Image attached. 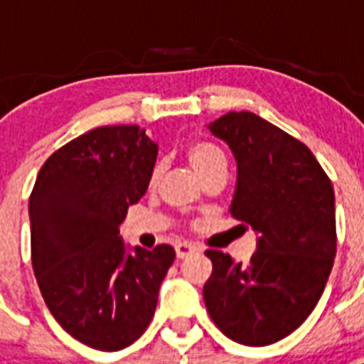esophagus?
I'll return each mask as SVG.
<instances>
[{
  "label": "esophagus",
  "mask_w": 364,
  "mask_h": 364,
  "mask_svg": "<svg viewBox=\"0 0 364 364\" xmlns=\"http://www.w3.org/2000/svg\"><path fill=\"white\" fill-rule=\"evenodd\" d=\"M196 251H198V247H196L194 243L183 242V243H177L176 245L177 259H187V257H191V255L196 253Z\"/></svg>",
  "instance_id": "obj_1"
}]
</instances>
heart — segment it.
I'll return each instance as SVG.
<instances>
[{
	"instance_id": "heart-1",
	"label": "heart",
	"mask_w": 364,
	"mask_h": 364,
	"mask_svg": "<svg viewBox=\"0 0 364 364\" xmlns=\"http://www.w3.org/2000/svg\"><path fill=\"white\" fill-rule=\"evenodd\" d=\"M187 159L191 162L196 173L202 179L213 173L217 170H227V160L221 149L215 147L213 143L202 141V139H194L187 145ZM160 177V166H154L153 173H151V183H156Z\"/></svg>"
}]
</instances>
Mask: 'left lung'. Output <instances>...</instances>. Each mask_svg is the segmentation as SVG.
I'll return each mask as SVG.
<instances>
[{
	"label": "left lung",
	"mask_w": 364,
	"mask_h": 364,
	"mask_svg": "<svg viewBox=\"0 0 364 364\" xmlns=\"http://www.w3.org/2000/svg\"><path fill=\"white\" fill-rule=\"evenodd\" d=\"M210 130L238 162L230 213L259 242L247 264L205 251V310L234 342L270 346L296 331L325 291L336 255L333 183L304 143L255 113H227Z\"/></svg>",
	"instance_id": "obj_1"
}]
</instances>
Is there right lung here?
Segmentation results:
<instances>
[{"instance_id":"right-lung-1","label":"right lung","mask_w":364,"mask_h":364,"mask_svg":"<svg viewBox=\"0 0 364 364\" xmlns=\"http://www.w3.org/2000/svg\"><path fill=\"white\" fill-rule=\"evenodd\" d=\"M156 153L139 126H100L54 151L30 194L31 264L45 304L94 350L119 351L145 333L176 259L166 243L128 255L119 236Z\"/></svg>"}]
</instances>
